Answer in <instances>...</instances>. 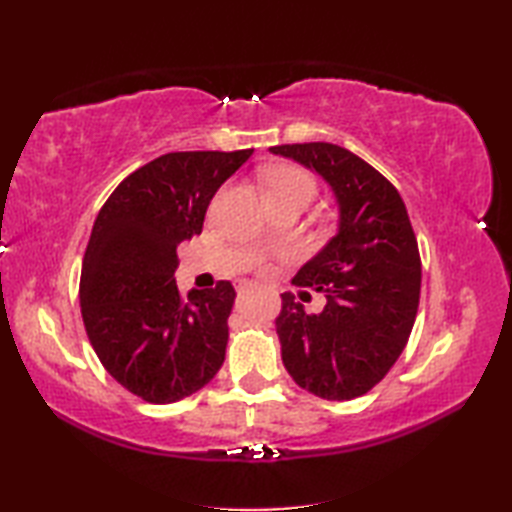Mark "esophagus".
<instances>
[{"label":"esophagus","mask_w":512,"mask_h":512,"mask_svg":"<svg viewBox=\"0 0 512 512\" xmlns=\"http://www.w3.org/2000/svg\"><path fill=\"white\" fill-rule=\"evenodd\" d=\"M248 286H250V284H248V281H246V284H244V286H242V288H248Z\"/></svg>","instance_id":"1"}]
</instances>
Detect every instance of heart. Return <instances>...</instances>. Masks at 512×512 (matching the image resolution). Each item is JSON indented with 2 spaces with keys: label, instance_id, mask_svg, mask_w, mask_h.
Listing matches in <instances>:
<instances>
[{
  "label": "heart",
  "instance_id": "b5f03b06",
  "mask_svg": "<svg viewBox=\"0 0 512 512\" xmlns=\"http://www.w3.org/2000/svg\"><path fill=\"white\" fill-rule=\"evenodd\" d=\"M317 193V180L312 173L295 165H279L268 169L266 173V195L270 198H301L310 202ZM255 266L259 270H268L266 259L259 257Z\"/></svg>",
  "mask_w": 512,
  "mask_h": 512
}]
</instances>
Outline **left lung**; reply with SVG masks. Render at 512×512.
I'll use <instances>...</instances> for the list:
<instances>
[{"label": "left lung", "instance_id": "obj_1", "mask_svg": "<svg viewBox=\"0 0 512 512\" xmlns=\"http://www.w3.org/2000/svg\"><path fill=\"white\" fill-rule=\"evenodd\" d=\"M270 151L319 171L341 204L339 233L292 279L325 292L328 301L310 314L292 295H281L275 319L281 358L310 394L358 398L394 367L416 321L422 264L407 206L383 173L339 145Z\"/></svg>", "mask_w": 512, "mask_h": 512}]
</instances>
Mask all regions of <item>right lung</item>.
<instances>
[{
	"label": "right lung",
	"instance_id": "right-lung-1",
	"mask_svg": "<svg viewBox=\"0 0 512 512\" xmlns=\"http://www.w3.org/2000/svg\"><path fill=\"white\" fill-rule=\"evenodd\" d=\"M253 156L171 151L118 184L101 206L81 268L88 339L118 385L154 405L187 398L220 372L235 290L184 295L176 248L202 233L215 191Z\"/></svg>",
	"mask_w": 512,
	"mask_h": 512
}]
</instances>
